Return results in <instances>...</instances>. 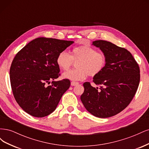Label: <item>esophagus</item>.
<instances>
[{"label":"esophagus","instance_id":"obj_1","mask_svg":"<svg viewBox=\"0 0 149 149\" xmlns=\"http://www.w3.org/2000/svg\"><path fill=\"white\" fill-rule=\"evenodd\" d=\"M79 84V83L78 82H74V81H72L71 83V85L73 86H77Z\"/></svg>","mask_w":149,"mask_h":149}]
</instances>
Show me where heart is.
Instances as JSON below:
<instances>
[{
	"label": "heart",
	"mask_w": 149,
	"mask_h": 149,
	"mask_svg": "<svg viewBox=\"0 0 149 149\" xmlns=\"http://www.w3.org/2000/svg\"><path fill=\"white\" fill-rule=\"evenodd\" d=\"M104 53L87 45L75 47L71 49L70 55L63 51L58 53L56 64L61 70H67L76 63V68L70 70L63 74V77L71 81L84 80L89 74L95 76L104 69L106 65Z\"/></svg>",
	"instance_id": "heart-1"
}]
</instances>
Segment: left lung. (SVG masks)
Returning a JSON list of instances; mask_svg holds the SVG:
<instances>
[{
    "label": "left lung",
    "mask_w": 149,
    "mask_h": 149,
    "mask_svg": "<svg viewBox=\"0 0 149 149\" xmlns=\"http://www.w3.org/2000/svg\"><path fill=\"white\" fill-rule=\"evenodd\" d=\"M93 45L104 53L106 65L93 78L100 89L84 83L81 100L91 114L107 118L123 111L132 100L140 82V69L127 49L105 40H96Z\"/></svg>",
    "instance_id": "8db88e82"
}]
</instances>
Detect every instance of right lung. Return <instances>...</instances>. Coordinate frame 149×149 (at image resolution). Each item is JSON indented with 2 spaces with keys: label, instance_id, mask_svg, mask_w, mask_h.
Masks as SVG:
<instances>
[{
  "label": "right lung",
  "instance_id": "add662e5",
  "mask_svg": "<svg viewBox=\"0 0 149 149\" xmlns=\"http://www.w3.org/2000/svg\"><path fill=\"white\" fill-rule=\"evenodd\" d=\"M73 43L40 37L17 53L10 69V84L17 102L26 113L43 118L56 109L70 86L68 79L54 81L60 75L56 57ZM50 80L52 85L48 86Z\"/></svg>",
  "mask_w": 149,
  "mask_h": 149
}]
</instances>
